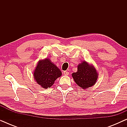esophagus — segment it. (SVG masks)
Instances as JSON below:
<instances>
[{"label":"esophagus","instance_id":"34e87169","mask_svg":"<svg viewBox=\"0 0 127 127\" xmlns=\"http://www.w3.org/2000/svg\"><path fill=\"white\" fill-rule=\"evenodd\" d=\"M64 74H65V75H69V72H67V71H64Z\"/></svg>","mask_w":127,"mask_h":127}]
</instances>
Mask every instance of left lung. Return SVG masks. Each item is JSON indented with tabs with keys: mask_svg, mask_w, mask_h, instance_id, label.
Returning <instances> with one entry per match:
<instances>
[{
	"mask_svg": "<svg viewBox=\"0 0 127 127\" xmlns=\"http://www.w3.org/2000/svg\"><path fill=\"white\" fill-rule=\"evenodd\" d=\"M72 76L78 86L86 90L96 83L98 73L94 66L84 61L78 65L77 71L73 73Z\"/></svg>",
	"mask_w": 127,
	"mask_h": 127,
	"instance_id": "left-lung-1",
	"label": "left lung"
}]
</instances>
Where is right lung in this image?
<instances>
[{
    "mask_svg": "<svg viewBox=\"0 0 127 127\" xmlns=\"http://www.w3.org/2000/svg\"><path fill=\"white\" fill-rule=\"evenodd\" d=\"M33 78L43 88H50L62 75L60 69L49 58L40 60L33 71Z\"/></svg>",
    "mask_w": 127,
    "mask_h": 127,
    "instance_id": "1",
    "label": "right lung"
}]
</instances>
